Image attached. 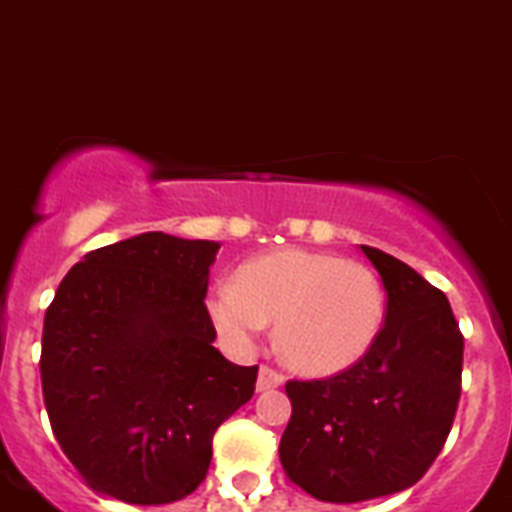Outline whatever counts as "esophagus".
<instances>
[{
  "label": "esophagus",
  "instance_id": "34e87169",
  "mask_svg": "<svg viewBox=\"0 0 512 512\" xmlns=\"http://www.w3.org/2000/svg\"><path fill=\"white\" fill-rule=\"evenodd\" d=\"M283 382H285L283 372L273 370V367L262 365V367H260V372H257V390H260V393H265V390L280 388V385H283Z\"/></svg>",
  "mask_w": 512,
  "mask_h": 512
}]
</instances>
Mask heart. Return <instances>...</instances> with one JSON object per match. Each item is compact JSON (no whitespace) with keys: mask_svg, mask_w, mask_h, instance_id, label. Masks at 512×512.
Returning a JSON list of instances; mask_svg holds the SVG:
<instances>
[{"mask_svg":"<svg viewBox=\"0 0 512 512\" xmlns=\"http://www.w3.org/2000/svg\"><path fill=\"white\" fill-rule=\"evenodd\" d=\"M209 319L224 342L255 344L275 324V344L290 367L331 375L365 357L385 324V288L362 262L308 250L255 257L211 290Z\"/></svg>","mask_w":512,"mask_h":512,"instance_id":"obj_1","label":"heart"}]
</instances>
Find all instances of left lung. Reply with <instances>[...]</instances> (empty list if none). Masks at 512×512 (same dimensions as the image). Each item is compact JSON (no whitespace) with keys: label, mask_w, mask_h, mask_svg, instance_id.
I'll use <instances>...</instances> for the list:
<instances>
[{"label":"left lung","mask_w":512,"mask_h":512,"mask_svg":"<svg viewBox=\"0 0 512 512\" xmlns=\"http://www.w3.org/2000/svg\"><path fill=\"white\" fill-rule=\"evenodd\" d=\"M388 293L365 357L324 380L285 385L293 413L280 462L324 503L408 490L439 457L462 393L464 336L439 288L398 257L362 245Z\"/></svg>","instance_id":"8db88e82"}]
</instances>
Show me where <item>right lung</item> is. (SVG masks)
<instances>
[{
  "label": "right lung",
  "mask_w": 512,
  "mask_h": 512,
  "mask_svg": "<svg viewBox=\"0 0 512 512\" xmlns=\"http://www.w3.org/2000/svg\"><path fill=\"white\" fill-rule=\"evenodd\" d=\"M219 242L145 232L84 255L45 311L50 426L91 490L132 505L191 495L257 365L214 347L204 306Z\"/></svg>",
  "instance_id": "1"
}]
</instances>
